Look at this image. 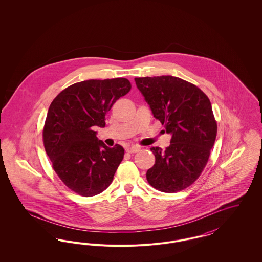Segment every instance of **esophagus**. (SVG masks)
<instances>
[{"instance_id":"34e87169","label":"esophagus","mask_w":262,"mask_h":262,"mask_svg":"<svg viewBox=\"0 0 262 262\" xmlns=\"http://www.w3.org/2000/svg\"><path fill=\"white\" fill-rule=\"evenodd\" d=\"M138 151H139V147H137V146H130V147L126 148V152H128V153H136Z\"/></svg>"}]
</instances>
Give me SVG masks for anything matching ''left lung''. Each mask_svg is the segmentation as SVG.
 <instances>
[{
	"label": "left lung",
	"mask_w": 262,
	"mask_h": 262,
	"mask_svg": "<svg viewBox=\"0 0 262 262\" xmlns=\"http://www.w3.org/2000/svg\"><path fill=\"white\" fill-rule=\"evenodd\" d=\"M135 81L155 119L172 137L165 151L150 148L155 164L146 179L163 192L183 190L200 177L216 139L210 100L194 84L172 75L136 77Z\"/></svg>",
	"instance_id": "left-lung-1"
}]
</instances>
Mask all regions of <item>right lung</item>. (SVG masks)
I'll return each mask as SVG.
<instances>
[{
  "label": "right lung",
  "instance_id": "obj_1",
  "mask_svg": "<svg viewBox=\"0 0 262 262\" xmlns=\"http://www.w3.org/2000/svg\"><path fill=\"white\" fill-rule=\"evenodd\" d=\"M123 77L89 79L63 89L51 103L43 129L44 147L62 183L82 196L101 193L112 183L125 154L96 137L113 104L130 90Z\"/></svg>",
  "mask_w": 262,
  "mask_h": 262
}]
</instances>
